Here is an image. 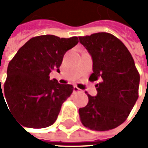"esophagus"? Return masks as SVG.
<instances>
[{
	"instance_id": "esophagus-1",
	"label": "esophagus",
	"mask_w": 148,
	"mask_h": 148,
	"mask_svg": "<svg viewBox=\"0 0 148 148\" xmlns=\"http://www.w3.org/2000/svg\"><path fill=\"white\" fill-rule=\"evenodd\" d=\"M80 91H81V90L78 88L77 86H74L73 87V92L74 93H77V92H80Z\"/></svg>"
}]
</instances>
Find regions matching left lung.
Masks as SVG:
<instances>
[{"label":"left lung","instance_id":"1","mask_svg":"<svg viewBox=\"0 0 148 148\" xmlns=\"http://www.w3.org/2000/svg\"><path fill=\"white\" fill-rule=\"evenodd\" d=\"M93 61L89 80L98 81L97 95L79 109L82 124L95 131L115 128L126 120L138 98L140 76L126 46L109 33L79 37Z\"/></svg>","mask_w":148,"mask_h":148}]
</instances>
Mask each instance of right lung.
I'll return each mask as SVG.
<instances>
[{"mask_svg": "<svg viewBox=\"0 0 148 148\" xmlns=\"http://www.w3.org/2000/svg\"><path fill=\"white\" fill-rule=\"evenodd\" d=\"M77 43V37L32 38L9 62L4 96L11 114L23 126L43 128L56 121L73 86L51 80L49 74L59 71L64 54Z\"/></svg>", "mask_w": 148, "mask_h": 148, "instance_id": "obj_1", "label": "right lung"}]
</instances>
